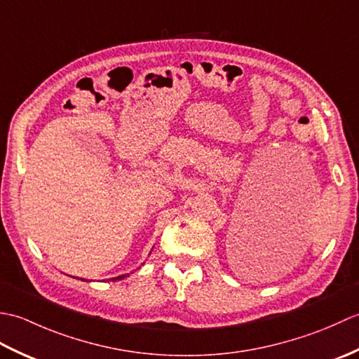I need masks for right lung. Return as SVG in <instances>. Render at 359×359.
I'll use <instances>...</instances> for the list:
<instances>
[{"label": "right lung", "mask_w": 359, "mask_h": 359, "mask_svg": "<svg viewBox=\"0 0 359 359\" xmlns=\"http://www.w3.org/2000/svg\"><path fill=\"white\" fill-rule=\"evenodd\" d=\"M129 276V273H126V274H120V276H117V278H111V279H108V280H121V279H125V278H128ZM81 280H88V279H81Z\"/></svg>", "instance_id": "1"}]
</instances>
